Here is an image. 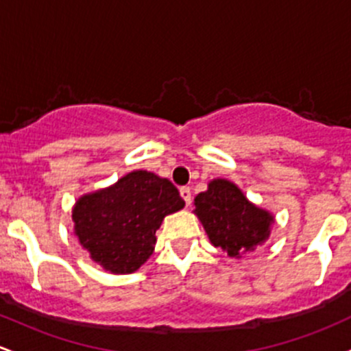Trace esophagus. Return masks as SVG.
I'll return each mask as SVG.
<instances>
[{"instance_id":"1","label":"esophagus","mask_w":351,"mask_h":351,"mask_svg":"<svg viewBox=\"0 0 351 351\" xmlns=\"http://www.w3.org/2000/svg\"><path fill=\"white\" fill-rule=\"evenodd\" d=\"M179 193H180V197H182L184 202H186V204L189 206L191 201H193V196H191V189H189V187H180Z\"/></svg>"}]
</instances>
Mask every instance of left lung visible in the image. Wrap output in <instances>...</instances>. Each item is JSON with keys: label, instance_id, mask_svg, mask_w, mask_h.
Segmentation results:
<instances>
[{"label": "left lung", "instance_id": "obj_1", "mask_svg": "<svg viewBox=\"0 0 351 351\" xmlns=\"http://www.w3.org/2000/svg\"><path fill=\"white\" fill-rule=\"evenodd\" d=\"M194 204L211 243L230 256L250 254L269 238L274 216L252 204L230 180H211Z\"/></svg>", "mask_w": 351, "mask_h": 351}]
</instances>
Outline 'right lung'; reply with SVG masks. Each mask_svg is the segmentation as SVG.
<instances>
[{"instance_id": "add662e5", "label": "right lung", "mask_w": 351, "mask_h": 351, "mask_svg": "<svg viewBox=\"0 0 351 351\" xmlns=\"http://www.w3.org/2000/svg\"><path fill=\"white\" fill-rule=\"evenodd\" d=\"M184 204L171 180L135 171L108 189L82 196L72 219L95 262L113 274H132L154 252L162 219Z\"/></svg>"}]
</instances>
